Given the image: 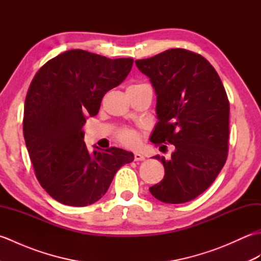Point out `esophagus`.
Instances as JSON below:
<instances>
[{
  "label": "esophagus",
  "mask_w": 261,
  "mask_h": 261,
  "mask_svg": "<svg viewBox=\"0 0 261 261\" xmlns=\"http://www.w3.org/2000/svg\"><path fill=\"white\" fill-rule=\"evenodd\" d=\"M134 156H135L136 162H142V160H145V157H143L142 154L139 153V152H135Z\"/></svg>",
  "instance_id": "1"
}]
</instances>
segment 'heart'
Instances as JSON below:
<instances>
[{"label": "heart", "instance_id": "b5f03b06", "mask_svg": "<svg viewBox=\"0 0 261 261\" xmlns=\"http://www.w3.org/2000/svg\"><path fill=\"white\" fill-rule=\"evenodd\" d=\"M143 86L148 85L143 84V83H138V84L131 85L127 90H135V88H139ZM116 139H118L123 146L136 147L138 143L140 142L141 134L135 129H131V127H123V129L118 131V134H116Z\"/></svg>", "mask_w": 261, "mask_h": 261}]
</instances>
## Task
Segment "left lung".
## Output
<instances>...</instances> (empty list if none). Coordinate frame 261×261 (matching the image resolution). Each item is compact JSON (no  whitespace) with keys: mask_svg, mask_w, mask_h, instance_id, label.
I'll list each match as a JSON object with an SVG mask.
<instances>
[{"mask_svg":"<svg viewBox=\"0 0 261 261\" xmlns=\"http://www.w3.org/2000/svg\"><path fill=\"white\" fill-rule=\"evenodd\" d=\"M137 67L150 79L157 94L158 123L151 141L160 151L173 145L164 179L149 188L159 201L180 204L206 191L228 158L230 103L214 67L199 54L169 49Z\"/></svg>","mask_w":261,"mask_h":261,"instance_id":"left-lung-1","label":"left lung"}]
</instances>
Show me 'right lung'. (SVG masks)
Returning <instances> with one entry per match:
<instances>
[{
  "label": "right lung",
  "instance_id": "add662e5",
  "mask_svg": "<svg viewBox=\"0 0 261 261\" xmlns=\"http://www.w3.org/2000/svg\"><path fill=\"white\" fill-rule=\"evenodd\" d=\"M132 58L110 59L73 49L48 60L28 90L23 136L37 179L49 195L69 206H87L109 190L134 153L111 147L90 153L84 142L88 116L105 93L125 80Z\"/></svg>",
  "mask_w": 261,
  "mask_h": 261
}]
</instances>
